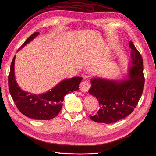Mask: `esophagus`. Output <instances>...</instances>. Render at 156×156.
Masks as SVG:
<instances>
[{
    "instance_id": "34e87169",
    "label": "esophagus",
    "mask_w": 156,
    "mask_h": 156,
    "mask_svg": "<svg viewBox=\"0 0 156 156\" xmlns=\"http://www.w3.org/2000/svg\"><path fill=\"white\" fill-rule=\"evenodd\" d=\"M91 84L86 80H84L80 84V90L83 92H87L90 88Z\"/></svg>"
}]
</instances>
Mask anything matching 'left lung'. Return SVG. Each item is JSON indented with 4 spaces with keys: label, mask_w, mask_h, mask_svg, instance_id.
<instances>
[{
    "label": "left lung",
    "mask_w": 156,
    "mask_h": 156,
    "mask_svg": "<svg viewBox=\"0 0 156 156\" xmlns=\"http://www.w3.org/2000/svg\"><path fill=\"white\" fill-rule=\"evenodd\" d=\"M129 46L131 53L127 78L91 79L88 92L96 98L100 107L96 115H90L93 121L110 124L124 119L133 112L141 98L144 85L143 58L131 41Z\"/></svg>",
    "instance_id": "obj_1"
}]
</instances>
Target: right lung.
<instances>
[{
	"mask_svg": "<svg viewBox=\"0 0 156 156\" xmlns=\"http://www.w3.org/2000/svg\"><path fill=\"white\" fill-rule=\"evenodd\" d=\"M39 34V32L32 34L18 51ZM15 55L12 60L9 75V91L20 112L27 117L39 120L52 119L60 112L64 96L69 93L78 90L82 78L76 76L62 80L51 91L42 94L36 95L24 91L19 87L15 80Z\"/></svg>",
	"mask_w": 156,
	"mask_h": 156,
	"instance_id": "add662e5",
	"label": "right lung"
}]
</instances>
